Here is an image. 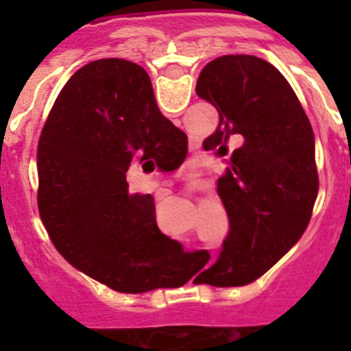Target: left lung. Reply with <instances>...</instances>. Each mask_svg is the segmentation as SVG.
Returning a JSON list of instances; mask_svg holds the SVG:
<instances>
[{
    "label": "left lung",
    "mask_w": 351,
    "mask_h": 351,
    "mask_svg": "<svg viewBox=\"0 0 351 351\" xmlns=\"http://www.w3.org/2000/svg\"><path fill=\"white\" fill-rule=\"evenodd\" d=\"M195 92L220 114L205 150L226 156L229 138H243L218 180L229 233L216 263L201 274L210 286H246L308 226L317 195L314 131L284 75L258 56L216 58Z\"/></svg>",
    "instance_id": "8db88e82"
}]
</instances>
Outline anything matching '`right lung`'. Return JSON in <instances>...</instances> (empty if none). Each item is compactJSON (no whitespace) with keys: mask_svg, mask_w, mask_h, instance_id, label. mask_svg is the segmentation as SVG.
Here are the masks:
<instances>
[{"mask_svg":"<svg viewBox=\"0 0 351 351\" xmlns=\"http://www.w3.org/2000/svg\"><path fill=\"white\" fill-rule=\"evenodd\" d=\"M186 154V133L161 114L141 65L105 58L80 67L37 146V205L58 252L114 291L171 286L180 246L156 226L152 195L131 193L125 173L173 171Z\"/></svg>","mask_w":351,"mask_h":351,"instance_id":"right-lung-1","label":"right lung"}]
</instances>
